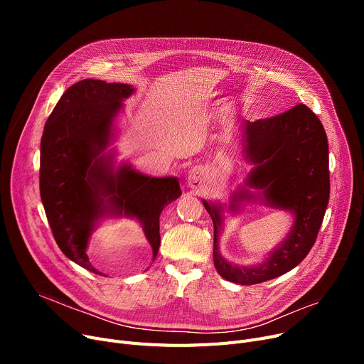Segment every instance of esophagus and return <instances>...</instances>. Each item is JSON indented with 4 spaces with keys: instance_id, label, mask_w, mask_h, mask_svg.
<instances>
[{
    "instance_id": "obj_1",
    "label": "esophagus",
    "mask_w": 364,
    "mask_h": 364,
    "mask_svg": "<svg viewBox=\"0 0 364 364\" xmlns=\"http://www.w3.org/2000/svg\"><path fill=\"white\" fill-rule=\"evenodd\" d=\"M203 176H205V169L202 166H193L188 171V181L195 184V183L200 181L203 178Z\"/></svg>"
}]
</instances>
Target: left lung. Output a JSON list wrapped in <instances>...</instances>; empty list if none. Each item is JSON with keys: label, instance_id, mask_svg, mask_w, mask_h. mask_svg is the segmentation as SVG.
<instances>
[{"label": "left lung", "instance_id": "obj_1", "mask_svg": "<svg viewBox=\"0 0 364 364\" xmlns=\"http://www.w3.org/2000/svg\"><path fill=\"white\" fill-rule=\"evenodd\" d=\"M240 127L243 159L254 165L245 187L235 190L228 205L202 202L214 223V265L218 274L233 283L257 284L291 272L313 247L329 202V146L321 122L305 105L269 119H243ZM242 201H261L294 217L289 236L255 266L230 263L219 252L222 214L225 207L238 212Z\"/></svg>", "mask_w": 364, "mask_h": 364}]
</instances>
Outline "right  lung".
I'll return each mask as SVG.
<instances>
[{
	"label": "right lung",
	"mask_w": 364,
	"mask_h": 364,
	"mask_svg": "<svg viewBox=\"0 0 364 364\" xmlns=\"http://www.w3.org/2000/svg\"><path fill=\"white\" fill-rule=\"evenodd\" d=\"M134 91L100 80L73 84L53 109L41 139L40 192L53 236L70 261L95 274L102 273L87 250L103 220H137L155 259L162 209L181 195L177 177H149L114 159V124Z\"/></svg>",
	"instance_id": "right-lung-1"
}]
</instances>
